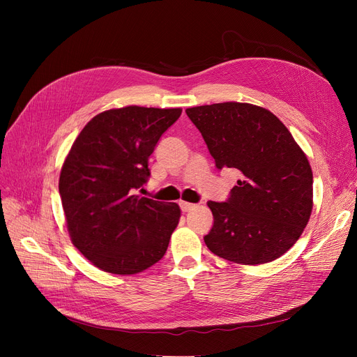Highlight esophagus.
Returning <instances> with one entry per match:
<instances>
[{"mask_svg": "<svg viewBox=\"0 0 357 357\" xmlns=\"http://www.w3.org/2000/svg\"><path fill=\"white\" fill-rule=\"evenodd\" d=\"M179 205H181V210H182L183 213H188V211H191V210L197 208V205H195V204H192V202H186V201H181V202H179Z\"/></svg>", "mask_w": 357, "mask_h": 357, "instance_id": "1", "label": "esophagus"}]
</instances>
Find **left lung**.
<instances>
[{
  "mask_svg": "<svg viewBox=\"0 0 357 357\" xmlns=\"http://www.w3.org/2000/svg\"><path fill=\"white\" fill-rule=\"evenodd\" d=\"M218 169L240 179L227 202L210 201L205 245L238 265L268 264L287 253L312 211V171L304 150L269 109L249 102L186 108Z\"/></svg>",
  "mask_w": 357,
  "mask_h": 357,
  "instance_id": "1",
  "label": "left lung"
}]
</instances>
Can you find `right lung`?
I'll return each mask as SVG.
<instances>
[{"mask_svg":"<svg viewBox=\"0 0 357 357\" xmlns=\"http://www.w3.org/2000/svg\"><path fill=\"white\" fill-rule=\"evenodd\" d=\"M182 108L127 105L100 112L66 155L59 194L72 245L98 269L135 275L163 257L181 208L137 194L149 156Z\"/></svg>","mask_w":357,"mask_h":357,"instance_id":"obj_1","label":"right lung"}]
</instances>
